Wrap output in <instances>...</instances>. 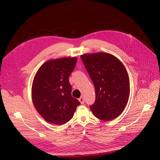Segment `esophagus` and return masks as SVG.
<instances>
[{"label":"esophagus","mask_w":160,"mask_h":160,"mask_svg":"<svg viewBox=\"0 0 160 160\" xmlns=\"http://www.w3.org/2000/svg\"><path fill=\"white\" fill-rule=\"evenodd\" d=\"M79 101L81 103V104H83L85 103V100H84V98H83V97H81V98L79 99Z\"/></svg>","instance_id":"1"}]
</instances>
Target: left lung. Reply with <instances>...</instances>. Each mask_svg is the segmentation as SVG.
<instances>
[{"mask_svg": "<svg viewBox=\"0 0 160 160\" xmlns=\"http://www.w3.org/2000/svg\"><path fill=\"white\" fill-rule=\"evenodd\" d=\"M81 58L95 86V101L90 106L92 112L104 121L118 117L126 106L130 93L125 66L108 52L84 54Z\"/></svg>", "mask_w": 160, "mask_h": 160, "instance_id": "obj_1", "label": "left lung"}]
</instances>
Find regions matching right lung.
<instances>
[{
	"instance_id": "right-lung-1",
	"label": "right lung",
	"mask_w": 160,
	"mask_h": 160,
	"mask_svg": "<svg viewBox=\"0 0 160 160\" xmlns=\"http://www.w3.org/2000/svg\"><path fill=\"white\" fill-rule=\"evenodd\" d=\"M77 57H63L43 63L34 77L32 99L34 106L47 122L62 125L73 117L79 101L71 95L69 77Z\"/></svg>"
}]
</instances>
